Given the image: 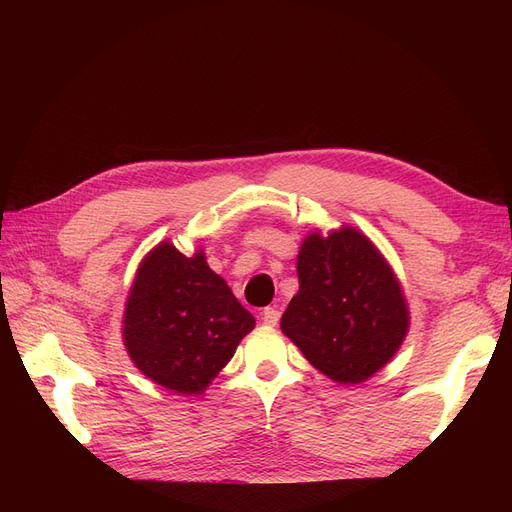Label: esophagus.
<instances>
[{
	"label": "esophagus",
	"instance_id": "1",
	"mask_svg": "<svg viewBox=\"0 0 512 512\" xmlns=\"http://www.w3.org/2000/svg\"><path fill=\"white\" fill-rule=\"evenodd\" d=\"M262 322L269 324V327H275V324L280 322V309H277V307L262 309Z\"/></svg>",
	"mask_w": 512,
	"mask_h": 512
}]
</instances>
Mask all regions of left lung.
I'll list each match as a JSON object with an SVG mask.
<instances>
[{"label": "left lung", "mask_w": 512, "mask_h": 512, "mask_svg": "<svg viewBox=\"0 0 512 512\" xmlns=\"http://www.w3.org/2000/svg\"><path fill=\"white\" fill-rule=\"evenodd\" d=\"M299 292L282 331L324 376L359 384L391 361L408 331L404 294L380 252L354 228L309 235L297 258Z\"/></svg>", "instance_id": "8db88e82"}]
</instances>
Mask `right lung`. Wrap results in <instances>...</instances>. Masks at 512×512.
Wrapping results in <instances>:
<instances>
[{
	"label": "right lung",
	"instance_id": "right-lung-1",
	"mask_svg": "<svg viewBox=\"0 0 512 512\" xmlns=\"http://www.w3.org/2000/svg\"><path fill=\"white\" fill-rule=\"evenodd\" d=\"M134 365L164 389L203 393L232 359L254 316L207 265L162 243L136 273L123 318Z\"/></svg>",
	"mask_w": 512,
	"mask_h": 512
}]
</instances>
